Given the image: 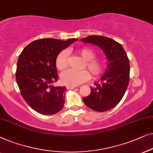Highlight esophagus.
<instances>
[{"label": "esophagus", "instance_id": "1", "mask_svg": "<svg viewBox=\"0 0 153 153\" xmlns=\"http://www.w3.org/2000/svg\"><path fill=\"white\" fill-rule=\"evenodd\" d=\"M76 87V86H71V85L66 86V89H75Z\"/></svg>", "mask_w": 153, "mask_h": 153}]
</instances>
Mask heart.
Listing matches in <instances>:
<instances>
[{
  "mask_svg": "<svg viewBox=\"0 0 153 153\" xmlns=\"http://www.w3.org/2000/svg\"><path fill=\"white\" fill-rule=\"evenodd\" d=\"M78 54L85 60L86 68L94 77H98L102 74L104 68V63L101 59L94 58L96 53L91 48H83L78 50ZM68 51H61L56 58L55 64L58 70L62 71L68 66ZM89 74L86 71H76L68 69L60 76V80L64 85L76 86L89 79Z\"/></svg>",
  "mask_w": 153,
  "mask_h": 153,
  "instance_id": "heart-1",
  "label": "heart"
}]
</instances>
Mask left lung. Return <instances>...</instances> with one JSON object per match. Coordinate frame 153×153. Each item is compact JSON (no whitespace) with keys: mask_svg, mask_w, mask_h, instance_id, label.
Wrapping results in <instances>:
<instances>
[{"mask_svg":"<svg viewBox=\"0 0 153 153\" xmlns=\"http://www.w3.org/2000/svg\"><path fill=\"white\" fill-rule=\"evenodd\" d=\"M81 42L98 46L106 55V71L99 79L91 93L82 98L88 107L96 111H105L117 106L123 97L130 80V62L122 45L104 36L91 35Z\"/></svg>","mask_w":153,"mask_h":153,"instance_id":"obj_1","label":"left lung"}]
</instances>
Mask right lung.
Segmentation results:
<instances>
[{
    "instance_id": "right-lung-1",
    "label": "right lung",
    "mask_w": 153,
    "mask_h": 153,
    "mask_svg": "<svg viewBox=\"0 0 153 153\" xmlns=\"http://www.w3.org/2000/svg\"><path fill=\"white\" fill-rule=\"evenodd\" d=\"M78 40L41 39L27 45L19 56L16 79L23 98L30 107L43 115L62 110L66 87H55L58 76L56 58L64 48Z\"/></svg>"
}]
</instances>
